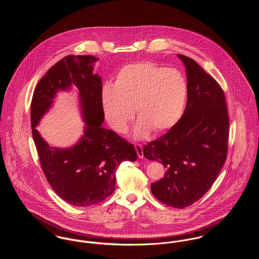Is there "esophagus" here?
I'll use <instances>...</instances> for the list:
<instances>
[{
	"instance_id": "obj_1",
	"label": "esophagus",
	"mask_w": 259,
	"mask_h": 259,
	"mask_svg": "<svg viewBox=\"0 0 259 259\" xmlns=\"http://www.w3.org/2000/svg\"><path fill=\"white\" fill-rule=\"evenodd\" d=\"M135 148H136V151L138 153V156L140 158H143L144 157V148H143V147L141 145L137 144V145H135Z\"/></svg>"
}]
</instances>
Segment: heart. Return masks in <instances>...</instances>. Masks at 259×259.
<instances>
[{
  "label": "heart",
  "mask_w": 259,
  "mask_h": 259,
  "mask_svg": "<svg viewBox=\"0 0 259 259\" xmlns=\"http://www.w3.org/2000/svg\"><path fill=\"white\" fill-rule=\"evenodd\" d=\"M187 99L185 76L176 69L151 62L126 65L115 76L114 85L102 90L106 118L117 133H124L136 113L135 135L144 138L149 131L159 134L171 128L182 117Z\"/></svg>",
  "instance_id": "1"
}]
</instances>
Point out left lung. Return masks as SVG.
Returning a JSON list of instances; mask_svg holds the SVG:
<instances>
[{"label":"left lung","instance_id":"obj_1","mask_svg":"<svg viewBox=\"0 0 259 259\" xmlns=\"http://www.w3.org/2000/svg\"><path fill=\"white\" fill-rule=\"evenodd\" d=\"M179 58L186 68L185 112L166 134L144 147V155L166 168L150 185L152 194L167 206L185 208L208 191L226 160L229 116L220 83L192 59Z\"/></svg>","mask_w":259,"mask_h":259}]
</instances>
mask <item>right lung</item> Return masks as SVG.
I'll use <instances>...</instances> for the list:
<instances>
[{
	"mask_svg": "<svg viewBox=\"0 0 259 259\" xmlns=\"http://www.w3.org/2000/svg\"><path fill=\"white\" fill-rule=\"evenodd\" d=\"M93 56H67L53 66L37 82L31 104L32 135L40 167L48 183L66 202L90 206L104 201L115 187V171L124 161H136L133 145L102 124V78L93 74ZM72 84L80 92L86 128L73 148H50L34 128L50 107L59 89Z\"/></svg>",
	"mask_w": 259,
	"mask_h": 259,
	"instance_id": "right-lung-1",
	"label": "right lung"
}]
</instances>
